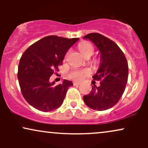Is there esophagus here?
I'll return each mask as SVG.
<instances>
[{
	"instance_id": "1",
	"label": "esophagus",
	"mask_w": 148,
	"mask_h": 148,
	"mask_svg": "<svg viewBox=\"0 0 148 148\" xmlns=\"http://www.w3.org/2000/svg\"><path fill=\"white\" fill-rule=\"evenodd\" d=\"M73 85H74V86H79L80 84H79V83H77V82H74V83H73Z\"/></svg>"
}]
</instances>
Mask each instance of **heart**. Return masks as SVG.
<instances>
[{"label":"heart","mask_w":148,"mask_h":148,"mask_svg":"<svg viewBox=\"0 0 148 148\" xmlns=\"http://www.w3.org/2000/svg\"><path fill=\"white\" fill-rule=\"evenodd\" d=\"M79 49L80 52L84 56H91L94 53V47L90 42H82L79 45ZM90 74V71L88 69H72L69 73V76L70 79L74 81H79L82 80L86 76Z\"/></svg>","instance_id":"heart-1"}]
</instances>
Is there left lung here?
Listing matches in <instances>:
<instances>
[{"mask_svg": "<svg viewBox=\"0 0 148 148\" xmlns=\"http://www.w3.org/2000/svg\"><path fill=\"white\" fill-rule=\"evenodd\" d=\"M95 45L101 52V62L93 79L100 81L99 87L92 86V90L84 96L88 107L105 111L114 106L125 92L128 80V63L123 51L114 42L97 33L84 36Z\"/></svg>", "mask_w": 148, "mask_h": 148, "instance_id": "8db88e82", "label": "left lung"}]
</instances>
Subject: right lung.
Segmentation results:
<instances>
[{
    "instance_id": "right-lung-1",
    "label": "right lung",
    "mask_w": 148,
    "mask_h": 148,
    "mask_svg": "<svg viewBox=\"0 0 148 148\" xmlns=\"http://www.w3.org/2000/svg\"><path fill=\"white\" fill-rule=\"evenodd\" d=\"M78 40L49 35L30 46L21 56L18 84L25 101L36 109L49 112L62 105L72 83L64 79L62 84L54 86L49 78L58 71L65 53Z\"/></svg>"
}]
</instances>
